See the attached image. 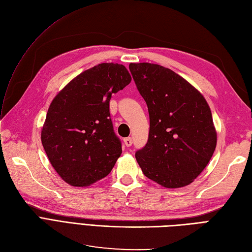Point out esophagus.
Listing matches in <instances>:
<instances>
[{"mask_svg": "<svg viewBox=\"0 0 252 252\" xmlns=\"http://www.w3.org/2000/svg\"><path fill=\"white\" fill-rule=\"evenodd\" d=\"M124 144H125V146L130 147L131 145H132V139H131V138H126V139H124Z\"/></svg>", "mask_w": 252, "mask_h": 252, "instance_id": "34e87169", "label": "esophagus"}]
</instances>
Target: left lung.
<instances>
[{"label": "left lung", "mask_w": 252, "mask_h": 252, "mask_svg": "<svg viewBox=\"0 0 252 252\" xmlns=\"http://www.w3.org/2000/svg\"><path fill=\"white\" fill-rule=\"evenodd\" d=\"M147 104L149 135L135 152L143 173L166 188L189 185L215 152L217 131L209 105L199 90L169 68L129 64Z\"/></svg>", "instance_id": "obj_1"}]
</instances>
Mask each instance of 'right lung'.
I'll return each instance as SVG.
<instances>
[{
    "instance_id": "add662e5",
    "label": "right lung",
    "mask_w": 252,
    "mask_h": 252,
    "mask_svg": "<svg viewBox=\"0 0 252 252\" xmlns=\"http://www.w3.org/2000/svg\"><path fill=\"white\" fill-rule=\"evenodd\" d=\"M130 82L124 65L102 63L80 73L52 100L41 140L50 164L69 185L86 187L107 177L120 158L109 102Z\"/></svg>"
}]
</instances>
